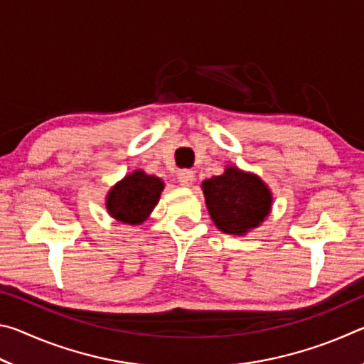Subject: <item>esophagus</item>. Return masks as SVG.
Listing matches in <instances>:
<instances>
[{"mask_svg":"<svg viewBox=\"0 0 364 364\" xmlns=\"http://www.w3.org/2000/svg\"><path fill=\"white\" fill-rule=\"evenodd\" d=\"M196 180V175L193 170H181L180 173H178V181H180L181 186H191V184L194 183Z\"/></svg>","mask_w":364,"mask_h":364,"instance_id":"obj_1","label":"esophagus"}]
</instances>
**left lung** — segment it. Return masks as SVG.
<instances>
[{
	"instance_id": "left-lung-1",
	"label": "left lung",
	"mask_w": 364,
	"mask_h": 364,
	"mask_svg": "<svg viewBox=\"0 0 364 364\" xmlns=\"http://www.w3.org/2000/svg\"><path fill=\"white\" fill-rule=\"evenodd\" d=\"M208 213L220 231L244 236L268 217L273 196L260 178L236 167L202 183Z\"/></svg>"
}]
</instances>
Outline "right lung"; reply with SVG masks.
Segmentation results:
<instances>
[{"mask_svg":"<svg viewBox=\"0 0 364 364\" xmlns=\"http://www.w3.org/2000/svg\"><path fill=\"white\" fill-rule=\"evenodd\" d=\"M164 181L157 176L134 170L110 188L106 197V208L117 221L127 225H141L159 204Z\"/></svg>","mask_w":364,"mask_h":364,"instance_id":"right-lung-1","label":"right lung"}]
</instances>
